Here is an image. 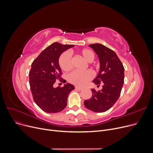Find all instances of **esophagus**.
<instances>
[{
	"label": "esophagus",
	"instance_id": "34e87169",
	"mask_svg": "<svg viewBox=\"0 0 153 153\" xmlns=\"http://www.w3.org/2000/svg\"><path fill=\"white\" fill-rule=\"evenodd\" d=\"M75 88L76 89H78V90H79V91H80V90H82L83 89V88H82V87H79V86H75Z\"/></svg>",
	"mask_w": 153,
	"mask_h": 153
}]
</instances>
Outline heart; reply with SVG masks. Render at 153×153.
Segmentation results:
<instances>
[{
  "mask_svg": "<svg viewBox=\"0 0 153 153\" xmlns=\"http://www.w3.org/2000/svg\"><path fill=\"white\" fill-rule=\"evenodd\" d=\"M78 53L88 62H92L95 59V53L91 49H83L79 51ZM59 64L60 68L64 71H68L72 68V62L70 53L66 52L62 53L59 59ZM93 77L92 71L87 70L85 71H74L68 75L67 79L70 83L75 85L83 86Z\"/></svg>",
  "mask_w": 153,
  "mask_h": 153,
  "instance_id": "heart-1",
  "label": "heart"
}]
</instances>
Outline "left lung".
<instances>
[{
	"label": "left lung",
	"mask_w": 153,
	"mask_h": 153,
	"mask_svg": "<svg viewBox=\"0 0 153 153\" xmlns=\"http://www.w3.org/2000/svg\"><path fill=\"white\" fill-rule=\"evenodd\" d=\"M100 59V70L93 82L97 86L102 84L101 90L91 89L92 97L84 101L85 106L95 112L108 111L118 100L124 83V67L115 52L101 44H93Z\"/></svg>",
	"instance_id": "8db88e82"
}]
</instances>
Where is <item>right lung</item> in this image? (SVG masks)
I'll use <instances>...</instances> for the list:
<instances>
[{
    "label": "right lung",
    "mask_w": 153,
    "mask_h": 153,
    "mask_svg": "<svg viewBox=\"0 0 153 153\" xmlns=\"http://www.w3.org/2000/svg\"><path fill=\"white\" fill-rule=\"evenodd\" d=\"M74 45L53 42L42 51L32 63L29 73L30 85L34 101L44 112L57 113L67 106L68 96L75 86L70 83L53 88L57 79L63 82L59 59L62 53Z\"/></svg>",
    "instance_id": "add662e5"
}]
</instances>
